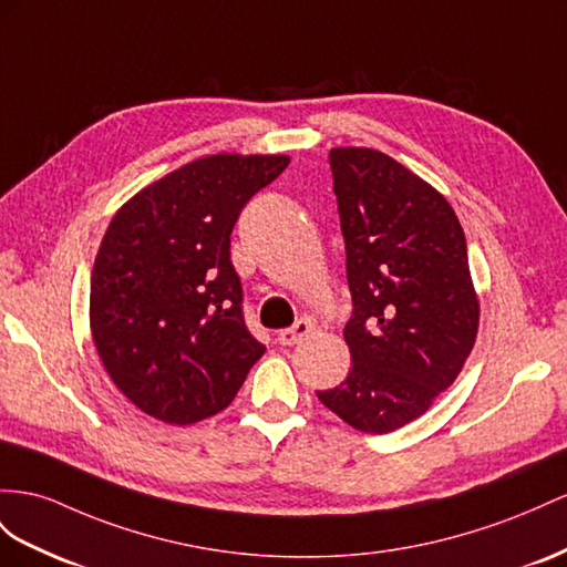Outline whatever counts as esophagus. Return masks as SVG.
<instances>
[{
	"label": "esophagus",
	"mask_w": 567,
	"mask_h": 567,
	"mask_svg": "<svg viewBox=\"0 0 567 567\" xmlns=\"http://www.w3.org/2000/svg\"><path fill=\"white\" fill-rule=\"evenodd\" d=\"M313 330L311 321H307V318H301V321H297L292 328H285L278 332V342L282 347H292V344H299L303 338L309 336V332Z\"/></svg>",
	"instance_id": "esophagus-1"
}]
</instances>
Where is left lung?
I'll list each match as a JSON object with an SVG mask.
<instances>
[{"label": "left lung", "instance_id": "obj_1", "mask_svg": "<svg viewBox=\"0 0 567 567\" xmlns=\"http://www.w3.org/2000/svg\"><path fill=\"white\" fill-rule=\"evenodd\" d=\"M354 311L352 369L316 393L342 422L390 433L455 383L478 330L467 241L441 192L373 148H332Z\"/></svg>", "mask_w": 567, "mask_h": 567}]
</instances>
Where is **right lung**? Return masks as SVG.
<instances>
[{
  "mask_svg": "<svg viewBox=\"0 0 567 567\" xmlns=\"http://www.w3.org/2000/svg\"><path fill=\"white\" fill-rule=\"evenodd\" d=\"M287 165V155H206L114 213L91 275V332L112 383L157 422L223 412L264 357L244 326L229 235Z\"/></svg>",
  "mask_w": 567,
  "mask_h": 567,
  "instance_id": "1",
  "label": "right lung"
}]
</instances>
